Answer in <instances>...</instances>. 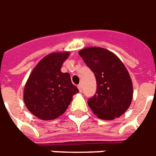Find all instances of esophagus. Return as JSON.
Masks as SVG:
<instances>
[{
    "instance_id": "obj_1",
    "label": "esophagus",
    "mask_w": 156,
    "mask_h": 156,
    "mask_svg": "<svg viewBox=\"0 0 156 156\" xmlns=\"http://www.w3.org/2000/svg\"><path fill=\"white\" fill-rule=\"evenodd\" d=\"M78 90H79V91H80V92H82V90H83V85H82V84H78Z\"/></svg>"
}]
</instances>
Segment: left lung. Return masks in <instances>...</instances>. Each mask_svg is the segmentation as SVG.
Returning a JSON list of instances; mask_svg holds the SVG:
<instances>
[{
    "label": "left lung",
    "instance_id": "left-lung-1",
    "mask_svg": "<svg viewBox=\"0 0 156 156\" xmlns=\"http://www.w3.org/2000/svg\"><path fill=\"white\" fill-rule=\"evenodd\" d=\"M78 54L97 80V92L88 99L90 110L105 120L121 116L133 98L131 78L123 63L113 52L101 47L83 48Z\"/></svg>",
    "mask_w": 156,
    "mask_h": 156
}]
</instances>
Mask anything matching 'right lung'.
Returning <instances> with one entry per match:
<instances>
[{"mask_svg": "<svg viewBox=\"0 0 156 156\" xmlns=\"http://www.w3.org/2000/svg\"><path fill=\"white\" fill-rule=\"evenodd\" d=\"M69 51L52 52L44 57L30 74L23 99L27 110L42 120H52L67 110L78 89L68 73H62Z\"/></svg>", "mask_w": 156, "mask_h": 156, "instance_id": "obj_1", "label": "right lung"}]
</instances>
